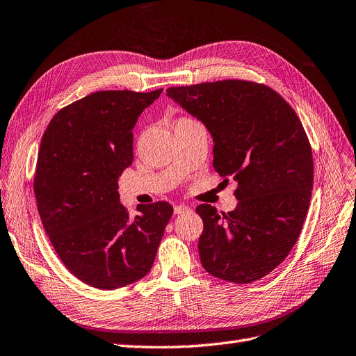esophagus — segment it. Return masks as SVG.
<instances>
[{
  "label": "esophagus",
  "instance_id": "34e87169",
  "mask_svg": "<svg viewBox=\"0 0 356 356\" xmlns=\"http://www.w3.org/2000/svg\"><path fill=\"white\" fill-rule=\"evenodd\" d=\"M191 209L188 206H186V204H177L175 207H174V212L177 213V215H181V213H186V212H190Z\"/></svg>",
  "mask_w": 356,
  "mask_h": 356
}]
</instances>
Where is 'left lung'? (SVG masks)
Segmentation results:
<instances>
[{"mask_svg": "<svg viewBox=\"0 0 356 356\" xmlns=\"http://www.w3.org/2000/svg\"><path fill=\"white\" fill-rule=\"evenodd\" d=\"M168 97L213 137V168L237 181L234 211L197 206L199 253L211 275L236 284L261 280L295 246L311 202L314 159L291 106L264 83L241 79L170 87Z\"/></svg>", "mask_w": 356, "mask_h": 356, "instance_id": "1", "label": "left lung"}]
</instances>
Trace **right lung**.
I'll list each match as a JSON object with an SVG mask.
<instances>
[{"label":"right lung","instance_id":"add662e5","mask_svg":"<svg viewBox=\"0 0 356 356\" xmlns=\"http://www.w3.org/2000/svg\"><path fill=\"white\" fill-rule=\"evenodd\" d=\"M161 92H92L60 108L42 136L33 177L41 222L60 261L91 287L115 290L149 274L174 213L156 202L131 218L118 193L134 159L132 128Z\"/></svg>","mask_w":356,"mask_h":356}]
</instances>
